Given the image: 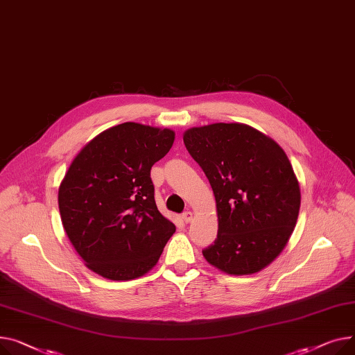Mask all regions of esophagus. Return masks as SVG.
<instances>
[{"label":"esophagus","instance_id":"obj_1","mask_svg":"<svg viewBox=\"0 0 355 355\" xmlns=\"http://www.w3.org/2000/svg\"><path fill=\"white\" fill-rule=\"evenodd\" d=\"M192 219H193V214H192L191 211H186V212L182 214V220H183L184 223H189Z\"/></svg>","mask_w":355,"mask_h":355}]
</instances>
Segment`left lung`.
<instances>
[{
  "label": "left lung",
  "instance_id": "8db88e82",
  "mask_svg": "<svg viewBox=\"0 0 355 355\" xmlns=\"http://www.w3.org/2000/svg\"><path fill=\"white\" fill-rule=\"evenodd\" d=\"M187 152L209 180L218 238L205 259L231 275L255 274L272 262L297 225L301 191L281 146L242 123H214L183 135Z\"/></svg>",
  "mask_w": 355,
  "mask_h": 355
}]
</instances>
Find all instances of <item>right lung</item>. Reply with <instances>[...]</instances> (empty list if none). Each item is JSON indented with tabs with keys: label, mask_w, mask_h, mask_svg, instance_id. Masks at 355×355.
I'll list each match as a JSON object with an SVG mask.
<instances>
[{
	"label": "right lung",
	"mask_w": 355,
	"mask_h": 355,
	"mask_svg": "<svg viewBox=\"0 0 355 355\" xmlns=\"http://www.w3.org/2000/svg\"><path fill=\"white\" fill-rule=\"evenodd\" d=\"M175 132L121 123L101 132L71 162L58 187V209L77 254L112 281L139 278L157 263L176 226L155 202L152 166Z\"/></svg>",
	"instance_id": "obj_1"
}]
</instances>
